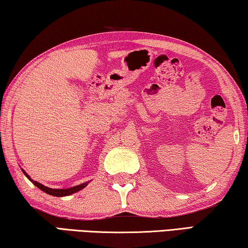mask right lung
<instances>
[{
    "label": "right lung",
    "instance_id": "1",
    "mask_svg": "<svg viewBox=\"0 0 248 248\" xmlns=\"http://www.w3.org/2000/svg\"><path fill=\"white\" fill-rule=\"evenodd\" d=\"M21 169H22V171L24 172V174H25V176L28 178V180H30L31 182H32V184H34L36 186H37V188H39L40 190H43L45 193L50 194V196H54V197H67V196H70V194L78 192V191H80V190H82L83 188H86V186L89 184V181H88V182H83V184H81L79 186H71V188H67V189H52V188H49V186H44L42 184H39V182H37V181L32 180L31 178L28 176L25 170H24L23 168H21Z\"/></svg>",
    "mask_w": 248,
    "mask_h": 248
}]
</instances>
